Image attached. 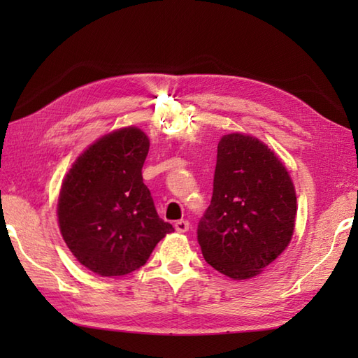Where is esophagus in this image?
Here are the masks:
<instances>
[{
	"label": "esophagus",
	"mask_w": 358,
	"mask_h": 358,
	"mask_svg": "<svg viewBox=\"0 0 358 358\" xmlns=\"http://www.w3.org/2000/svg\"><path fill=\"white\" fill-rule=\"evenodd\" d=\"M175 231L183 234V232H187L189 231V222L187 220H178V222H175Z\"/></svg>",
	"instance_id": "34e87169"
}]
</instances>
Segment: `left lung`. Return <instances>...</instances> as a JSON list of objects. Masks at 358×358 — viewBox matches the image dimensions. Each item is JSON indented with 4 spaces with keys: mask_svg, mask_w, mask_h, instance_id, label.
Returning a JSON list of instances; mask_svg holds the SVG:
<instances>
[{
    "mask_svg": "<svg viewBox=\"0 0 358 358\" xmlns=\"http://www.w3.org/2000/svg\"><path fill=\"white\" fill-rule=\"evenodd\" d=\"M295 214L294 183L278 157L255 136L224 135L196 229L204 260L232 280L258 275L287 248Z\"/></svg>",
    "mask_w": 358,
    "mask_h": 358,
    "instance_id": "1",
    "label": "left lung"
}]
</instances>
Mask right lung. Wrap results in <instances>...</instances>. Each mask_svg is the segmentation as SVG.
Instances as JSON below:
<instances>
[{"label":"right lung","instance_id":"right-lung-1","mask_svg":"<svg viewBox=\"0 0 358 358\" xmlns=\"http://www.w3.org/2000/svg\"><path fill=\"white\" fill-rule=\"evenodd\" d=\"M149 138L129 126L101 136L67 172L58 196V224L75 258L101 277L146 264L173 227L157 214L141 169Z\"/></svg>","mask_w":358,"mask_h":358}]
</instances>
